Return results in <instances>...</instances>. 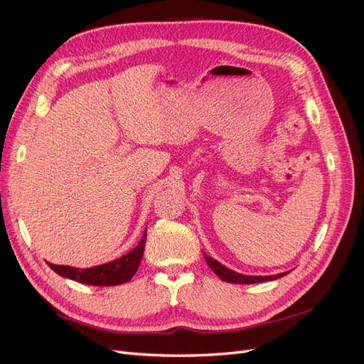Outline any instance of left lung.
Listing matches in <instances>:
<instances>
[{
    "mask_svg": "<svg viewBox=\"0 0 364 364\" xmlns=\"http://www.w3.org/2000/svg\"><path fill=\"white\" fill-rule=\"evenodd\" d=\"M205 255V259H206V264L209 267H211V270L217 274V277L225 281V282H230V284H257V282H266V281H273V279H278V278H282L287 274V272L285 273H278V274H272V277H250V274H241L238 272H234L228 269L226 266H223L222 262H218L217 259L208 257L206 253H203Z\"/></svg>",
    "mask_w": 364,
    "mask_h": 364,
    "instance_id": "obj_1",
    "label": "left lung"
}]
</instances>
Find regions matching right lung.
I'll use <instances>...</instances> for the list:
<instances>
[{
    "label": "right lung",
    "mask_w": 364,
    "mask_h": 364,
    "mask_svg": "<svg viewBox=\"0 0 364 364\" xmlns=\"http://www.w3.org/2000/svg\"><path fill=\"white\" fill-rule=\"evenodd\" d=\"M147 238V228L144 230L141 241L135 249L127 252L126 255L119 257L111 262L100 264V266L90 267V269H75L70 266H58V264L48 262V266L63 278H68L77 282L97 285V287H111V285H119L129 282L132 277L136 273L139 262L144 253Z\"/></svg>",
    "instance_id": "1"
}]
</instances>
